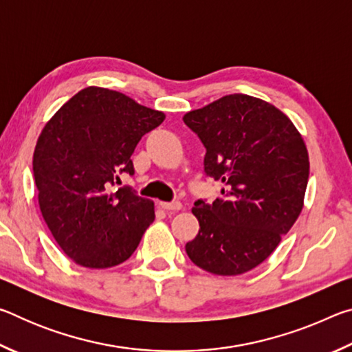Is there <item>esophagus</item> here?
<instances>
[{"mask_svg": "<svg viewBox=\"0 0 352 352\" xmlns=\"http://www.w3.org/2000/svg\"><path fill=\"white\" fill-rule=\"evenodd\" d=\"M160 206L166 211H180L183 208L180 201H160Z\"/></svg>", "mask_w": 352, "mask_h": 352, "instance_id": "esophagus-1", "label": "esophagus"}]
</instances>
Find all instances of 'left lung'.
Listing matches in <instances>:
<instances>
[{
	"label": "left lung",
	"mask_w": 352,
	"mask_h": 352,
	"mask_svg": "<svg viewBox=\"0 0 352 352\" xmlns=\"http://www.w3.org/2000/svg\"><path fill=\"white\" fill-rule=\"evenodd\" d=\"M206 147L205 172L222 199L194 204L199 234L186 243L212 275L253 270L275 252L305 206L309 153L287 115L248 94H228L183 116Z\"/></svg>",
	"instance_id": "left-lung-1"
}]
</instances>
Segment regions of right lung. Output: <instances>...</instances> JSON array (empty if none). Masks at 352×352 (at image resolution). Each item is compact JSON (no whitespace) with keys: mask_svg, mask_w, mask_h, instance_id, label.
Segmentation results:
<instances>
[{"mask_svg":"<svg viewBox=\"0 0 352 352\" xmlns=\"http://www.w3.org/2000/svg\"><path fill=\"white\" fill-rule=\"evenodd\" d=\"M163 111L126 94L87 87L45 124L32 158L41 216L63 253L87 269H110L133 254L155 220L152 200L111 190L141 136Z\"/></svg>","mask_w":352,"mask_h":352,"instance_id":"add662e5","label":"right lung"}]
</instances>
